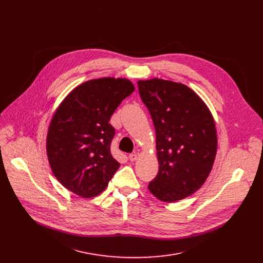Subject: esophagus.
Returning a JSON list of instances; mask_svg holds the SVG:
<instances>
[{
	"label": "esophagus",
	"instance_id": "1",
	"mask_svg": "<svg viewBox=\"0 0 263 263\" xmlns=\"http://www.w3.org/2000/svg\"><path fill=\"white\" fill-rule=\"evenodd\" d=\"M129 159L130 161H135L137 159V154L136 153H132L129 155Z\"/></svg>",
	"mask_w": 263,
	"mask_h": 263
}]
</instances>
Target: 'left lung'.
<instances>
[{
    "label": "left lung",
    "instance_id": "8db88e82",
    "mask_svg": "<svg viewBox=\"0 0 263 263\" xmlns=\"http://www.w3.org/2000/svg\"><path fill=\"white\" fill-rule=\"evenodd\" d=\"M156 132L159 171L147 189L162 202L196 193L208 178L217 149L213 117L189 86L158 78L137 82Z\"/></svg>",
    "mask_w": 263,
    "mask_h": 263
}]
</instances>
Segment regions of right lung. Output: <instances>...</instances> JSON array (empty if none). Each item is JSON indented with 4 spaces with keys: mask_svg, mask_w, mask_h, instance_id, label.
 I'll return each mask as SVG.
<instances>
[{
    "mask_svg": "<svg viewBox=\"0 0 263 263\" xmlns=\"http://www.w3.org/2000/svg\"><path fill=\"white\" fill-rule=\"evenodd\" d=\"M135 87L128 79L100 78L73 88L52 118L47 154L57 180L82 198L101 194L120 167L110 143L111 116Z\"/></svg>",
    "mask_w": 263,
    "mask_h": 263,
    "instance_id": "right-lung-1",
    "label": "right lung"
}]
</instances>
